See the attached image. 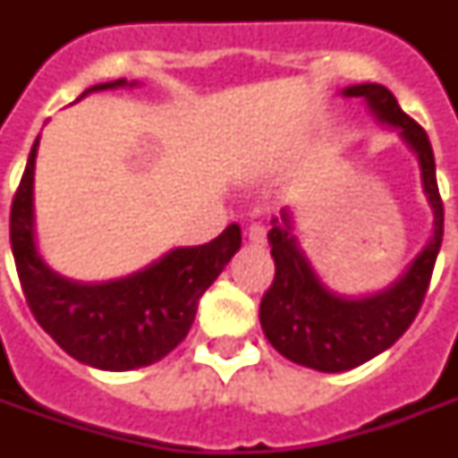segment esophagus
Wrapping results in <instances>:
<instances>
[{"label": "esophagus", "instance_id": "obj_1", "mask_svg": "<svg viewBox=\"0 0 458 458\" xmlns=\"http://www.w3.org/2000/svg\"><path fill=\"white\" fill-rule=\"evenodd\" d=\"M247 240L251 244H266V228L261 223H251L250 228H247Z\"/></svg>", "mask_w": 458, "mask_h": 458}]
</instances>
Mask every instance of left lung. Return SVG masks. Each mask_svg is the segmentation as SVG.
Returning <instances> with one entry per match:
<instances>
[{
	"instance_id": "1",
	"label": "left lung",
	"mask_w": 458,
	"mask_h": 458,
	"mask_svg": "<svg viewBox=\"0 0 458 458\" xmlns=\"http://www.w3.org/2000/svg\"><path fill=\"white\" fill-rule=\"evenodd\" d=\"M347 97L366 99L377 121L399 128L413 154L419 157L420 178L433 207V237L428 240L409 271L385 293L344 300L327 293L300 251L293 235V218L283 208L268 233L276 278L266 290L259 318L266 337L280 354L306 369L340 373L361 366L406 333L433 278L435 261L445 233V208L435 178V154L426 131L399 109L390 89L377 82H363L344 89Z\"/></svg>"
}]
</instances>
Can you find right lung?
Masks as SVG:
<instances>
[{
  "instance_id": "1",
  "label": "right lung",
  "mask_w": 458,
  "mask_h": 458,
  "mask_svg": "<svg viewBox=\"0 0 458 458\" xmlns=\"http://www.w3.org/2000/svg\"><path fill=\"white\" fill-rule=\"evenodd\" d=\"M118 85L128 82H102L89 89ZM38 142L39 138L13 194L9 225L18 280L32 316L66 354L95 369L132 370L164 359L185 340L199 297L240 250V225L233 223L201 247L173 250L131 278L102 285L61 278L47 268L35 247L32 175Z\"/></svg>"
}]
</instances>
